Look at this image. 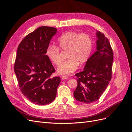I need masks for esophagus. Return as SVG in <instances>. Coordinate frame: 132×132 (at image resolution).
<instances>
[{
    "instance_id": "obj_1",
    "label": "esophagus",
    "mask_w": 132,
    "mask_h": 132,
    "mask_svg": "<svg viewBox=\"0 0 132 132\" xmlns=\"http://www.w3.org/2000/svg\"><path fill=\"white\" fill-rule=\"evenodd\" d=\"M61 78L62 80H65V79H67L68 78V77L67 76H62Z\"/></svg>"
}]
</instances>
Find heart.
Listing matches in <instances>:
<instances>
[{
  "label": "heart",
  "instance_id": "1",
  "mask_svg": "<svg viewBox=\"0 0 132 132\" xmlns=\"http://www.w3.org/2000/svg\"><path fill=\"white\" fill-rule=\"evenodd\" d=\"M58 46L50 45L46 50V55L56 65L61 61L59 47L67 50L68 60L61 62L57 68L59 74H71L75 72L79 64L82 65L89 59L93 48V40L89 34L69 31L61 35L57 40Z\"/></svg>",
  "mask_w": 132,
  "mask_h": 132
}]
</instances>
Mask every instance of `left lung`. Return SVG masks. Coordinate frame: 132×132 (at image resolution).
I'll use <instances>...</instances> for the list:
<instances>
[{
    "instance_id": "1",
    "label": "left lung",
    "mask_w": 132,
    "mask_h": 132,
    "mask_svg": "<svg viewBox=\"0 0 132 132\" xmlns=\"http://www.w3.org/2000/svg\"><path fill=\"white\" fill-rule=\"evenodd\" d=\"M96 51L86 63L84 71L78 73V85L74 91L76 99L91 104L99 99L112 78L113 52L108 39L96 31Z\"/></svg>"
}]
</instances>
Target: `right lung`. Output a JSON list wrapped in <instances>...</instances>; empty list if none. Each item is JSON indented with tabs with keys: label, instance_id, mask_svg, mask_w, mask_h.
Listing matches in <instances>:
<instances>
[{
	"label": "right lung",
	"instance_id": "add662e5",
	"mask_svg": "<svg viewBox=\"0 0 132 132\" xmlns=\"http://www.w3.org/2000/svg\"><path fill=\"white\" fill-rule=\"evenodd\" d=\"M56 28L40 27L20 43L14 63V72L22 93L32 102L45 105L53 101L60 83V77L51 76L55 70L46 50Z\"/></svg>",
	"mask_w": 132,
	"mask_h": 132
}]
</instances>
